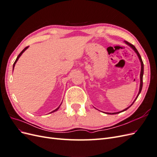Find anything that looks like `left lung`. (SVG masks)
Instances as JSON below:
<instances>
[{
	"mask_svg": "<svg viewBox=\"0 0 157 157\" xmlns=\"http://www.w3.org/2000/svg\"><path fill=\"white\" fill-rule=\"evenodd\" d=\"M124 43H126L127 45H128L129 46L130 48H132L133 50H134V51L136 52V54H137V56H138V58H139V59H140V62H141V72H140V90H139V92H138V94H137V96H136V99H134V101H133V103L131 104V105L129 106V107H128L127 108H126L125 109H124V110H122V111H119V112H117V113H106V114H109V115H115V114H117V113H122V112H123V111H126L127 109H128V108H130L133 104H134V103L135 102V101L137 99V97L139 96V95H140V94L141 93V90H142V87H143V75H144V63H143V61H142V59H141V56H140V54H139V52H138V51L137 50V49L136 48V47L133 45V44H130V43H129V42H127V41H124Z\"/></svg>",
	"mask_w": 157,
	"mask_h": 157,
	"instance_id": "8db88e82",
	"label": "left lung"
}]
</instances>
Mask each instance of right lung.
I'll return each instance as SVG.
<instances>
[{
    "label": "right lung",
    "instance_id": "right-lung-1",
    "mask_svg": "<svg viewBox=\"0 0 157 157\" xmlns=\"http://www.w3.org/2000/svg\"><path fill=\"white\" fill-rule=\"evenodd\" d=\"M28 48H29V46H27V47H25V48L24 49H23V50H22V51L21 52V53H20V54H19V55H18V56L17 57V58H16V61H15V62H14V63H13V71L14 67H15V65H16V62H17V61L18 59H19V58H20V56H21L22 55V54L23 53V52H25V50H27V49ZM61 103H62V102H61ZM61 105V103L60 104V105ZM60 105H59V107H58V108H57V109H55V110H54L53 111H52V112H51L50 113H54V112H55V111H58V109H59V107H60Z\"/></svg>",
    "mask_w": 157,
    "mask_h": 157
}]
</instances>
